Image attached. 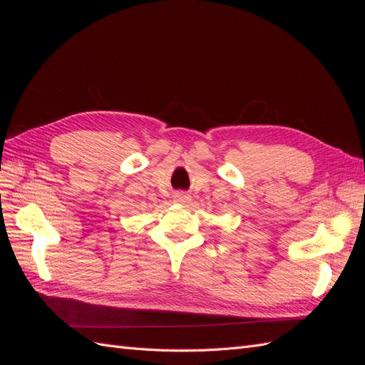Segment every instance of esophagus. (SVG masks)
Returning <instances> with one entry per match:
<instances>
[{
    "label": "esophagus",
    "mask_w": 365,
    "mask_h": 365,
    "mask_svg": "<svg viewBox=\"0 0 365 365\" xmlns=\"http://www.w3.org/2000/svg\"><path fill=\"white\" fill-rule=\"evenodd\" d=\"M175 201L180 202V204H185V202L190 201V196L187 195V193H184V192H178V193L175 195Z\"/></svg>",
    "instance_id": "obj_1"
}]
</instances>
